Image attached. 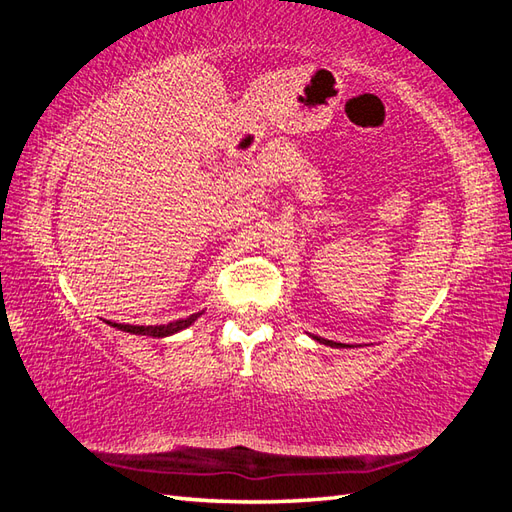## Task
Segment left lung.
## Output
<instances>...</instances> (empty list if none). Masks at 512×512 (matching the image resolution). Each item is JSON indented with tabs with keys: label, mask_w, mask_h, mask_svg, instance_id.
Returning <instances> with one entry per match:
<instances>
[{
	"label": "left lung",
	"mask_w": 512,
	"mask_h": 512,
	"mask_svg": "<svg viewBox=\"0 0 512 512\" xmlns=\"http://www.w3.org/2000/svg\"><path fill=\"white\" fill-rule=\"evenodd\" d=\"M313 339H315V342H320V344H324V346H331V348H352V346L337 344V342H331V339H322V337H315V335H313Z\"/></svg>",
	"instance_id": "1"
}]
</instances>
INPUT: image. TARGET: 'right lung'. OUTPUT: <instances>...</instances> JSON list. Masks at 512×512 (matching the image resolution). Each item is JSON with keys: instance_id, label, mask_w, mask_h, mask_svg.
Masks as SVG:
<instances>
[{"instance_id": "1", "label": "right lung", "mask_w": 512, "mask_h": 512, "mask_svg": "<svg viewBox=\"0 0 512 512\" xmlns=\"http://www.w3.org/2000/svg\"><path fill=\"white\" fill-rule=\"evenodd\" d=\"M206 313V311H199V313H192L188 317H184V320H175V322H168V324H157V326H135V324H116V322H107L109 326L118 328V331H124V333H131V335H146V337H170L175 335L179 331H184V328L195 324L199 317Z\"/></svg>"}]
</instances>
